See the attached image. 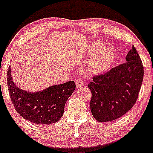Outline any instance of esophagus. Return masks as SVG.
Listing matches in <instances>:
<instances>
[{
  "label": "esophagus",
  "mask_w": 153,
  "mask_h": 153,
  "mask_svg": "<svg viewBox=\"0 0 153 153\" xmlns=\"http://www.w3.org/2000/svg\"><path fill=\"white\" fill-rule=\"evenodd\" d=\"M84 85L82 80V79H76V85L77 88H81V87H82Z\"/></svg>",
  "instance_id": "1"
}]
</instances>
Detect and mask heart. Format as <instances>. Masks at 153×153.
Instances as JSON below:
<instances>
[{
    "instance_id": "1",
    "label": "heart",
    "mask_w": 153,
    "mask_h": 153,
    "mask_svg": "<svg viewBox=\"0 0 153 153\" xmlns=\"http://www.w3.org/2000/svg\"><path fill=\"white\" fill-rule=\"evenodd\" d=\"M90 54H96L90 61L88 70L93 74H101L106 71L115 57L114 50L111 48H103L99 42H95L90 47Z\"/></svg>"
}]
</instances>
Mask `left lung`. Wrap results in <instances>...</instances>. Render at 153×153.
I'll return each mask as SVG.
<instances>
[{
    "instance_id": "left-lung-1",
    "label": "left lung",
    "mask_w": 153,
    "mask_h": 153,
    "mask_svg": "<svg viewBox=\"0 0 153 153\" xmlns=\"http://www.w3.org/2000/svg\"><path fill=\"white\" fill-rule=\"evenodd\" d=\"M126 63L93 78L90 110L98 122H109L124 115L135 104L144 76V67L134 46Z\"/></svg>"
}]
</instances>
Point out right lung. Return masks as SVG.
<instances>
[{"label":"right lung","instance_id":"1","mask_svg":"<svg viewBox=\"0 0 153 153\" xmlns=\"http://www.w3.org/2000/svg\"><path fill=\"white\" fill-rule=\"evenodd\" d=\"M11 73L9 66L7 72L9 96L19 115L39 125H50L62 117L65 103L76 88L74 82L52 85L39 92H29L16 85Z\"/></svg>","mask_w":153,"mask_h":153}]
</instances>
